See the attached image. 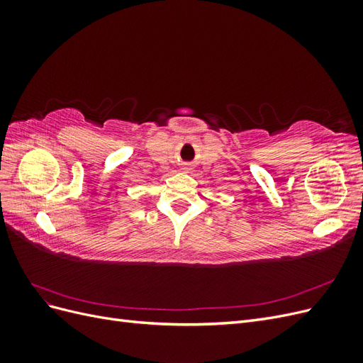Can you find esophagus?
<instances>
[{"label":"esophagus","instance_id":"obj_1","mask_svg":"<svg viewBox=\"0 0 363 363\" xmlns=\"http://www.w3.org/2000/svg\"><path fill=\"white\" fill-rule=\"evenodd\" d=\"M182 169L184 171V172H189L191 171V167H189V163H184L183 167H182Z\"/></svg>","mask_w":363,"mask_h":363}]
</instances>
